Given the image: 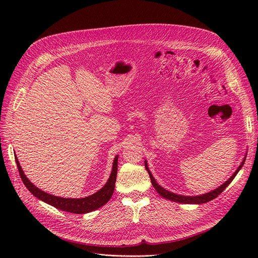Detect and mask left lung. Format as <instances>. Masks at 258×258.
Masks as SVG:
<instances>
[{
	"label": "left lung",
	"instance_id": "8db88e82",
	"mask_svg": "<svg viewBox=\"0 0 258 258\" xmlns=\"http://www.w3.org/2000/svg\"><path fill=\"white\" fill-rule=\"evenodd\" d=\"M245 160H246V159L242 160L241 164H240L239 167L236 169V171L233 173L232 177L230 178L228 181H226L223 185H221L219 188H216L215 190H213V191H210V192H208V194L202 195V196H197V197H185V196L175 195V194H173V192H170V191L166 190V189L162 188V187L156 182V180L154 179V177L152 175L150 169H148V167H147L146 161H145V168H146V170L148 171V174H150V178H151V181H152L153 186L155 187L157 192H158L160 196H162V197L167 199V200L173 201V202L183 203V204H205V203H207V202H209V201H212V200H214L215 198H218V197L225 190L226 187L233 181V179L235 178V175H236L237 172L240 170V168L242 167V165L245 164Z\"/></svg>",
	"mask_w": 258,
	"mask_h": 258
}]
</instances>
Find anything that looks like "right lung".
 <instances>
[{"label": "right lung", "mask_w": 258, "mask_h": 258, "mask_svg": "<svg viewBox=\"0 0 258 258\" xmlns=\"http://www.w3.org/2000/svg\"><path fill=\"white\" fill-rule=\"evenodd\" d=\"M16 162L19 168V172L21 175V179L25 186L28 188V190L37 199L43 201L47 204L54 206L57 209H60L62 211L71 212V213H77V214H84L91 211L96 210L103 206L104 204L110 201L111 197L113 196L114 189H115V183H116V175H117V166H118V156L115 157L112 172L110 175V179L107 180L106 184L100 189L99 191L94 194L92 196H89L87 198L83 199H64L59 198L55 196H51L47 192H44L35 187L28 179L26 178L24 174V171L22 170V167L19 163V161L16 157Z\"/></svg>", "instance_id": "right-lung-1"}]
</instances>
